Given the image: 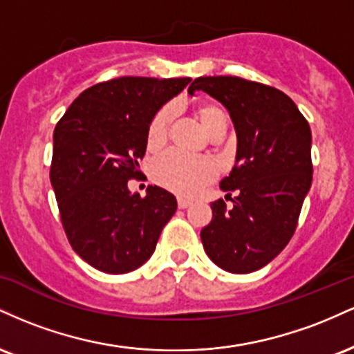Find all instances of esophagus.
I'll return each mask as SVG.
<instances>
[{
	"mask_svg": "<svg viewBox=\"0 0 354 354\" xmlns=\"http://www.w3.org/2000/svg\"><path fill=\"white\" fill-rule=\"evenodd\" d=\"M178 206H180L181 209H186L188 206H191V201L186 200V198H178Z\"/></svg>",
	"mask_w": 354,
	"mask_h": 354,
	"instance_id": "1",
	"label": "esophagus"
}]
</instances>
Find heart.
I'll use <instances>...</instances> for the list:
<instances>
[{
  "mask_svg": "<svg viewBox=\"0 0 354 354\" xmlns=\"http://www.w3.org/2000/svg\"><path fill=\"white\" fill-rule=\"evenodd\" d=\"M173 118V108L165 106L156 113L148 128V143L158 146L165 141L168 124ZM198 118L208 133L219 121L226 120L225 111L216 104H201L198 108ZM153 178L165 188L183 194V196H193L201 188H205L216 174V168L209 160L200 156H191L181 151H166L156 158L151 168Z\"/></svg>",
  "mask_w": 354,
  "mask_h": 354,
  "instance_id": "obj_1",
  "label": "heart"
}]
</instances>
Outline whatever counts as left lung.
<instances>
[{
	"label": "left lung",
	"mask_w": 354,
	"mask_h": 354,
	"mask_svg": "<svg viewBox=\"0 0 354 354\" xmlns=\"http://www.w3.org/2000/svg\"><path fill=\"white\" fill-rule=\"evenodd\" d=\"M203 89L230 111L236 129V163L219 183L234 190L233 208L211 203L213 219L201 230L211 261L230 273L266 266L290 243L311 188V129L293 100L268 84L238 76H201Z\"/></svg>",
	"instance_id": "8db88e82"
}]
</instances>
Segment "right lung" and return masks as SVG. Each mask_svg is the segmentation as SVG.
<instances>
[{
    "label": "right lung",
    "instance_id": "right-lung-1",
    "mask_svg": "<svg viewBox=\"0 0 354 354\" xmlns=\"http://www.w3.org/2000/svg\"><path fill=\"white\" fill-rule=\"evenodd\" d=\"M191 78L123 76L84 89L53 133L50 180L61 225L88 265L123 274L149 259L176 198L160 186L131 193L140 176L148 128Z\"/></svg>",
    "mask_w": 354,
    "mask_h": 354
}]
</instances>
